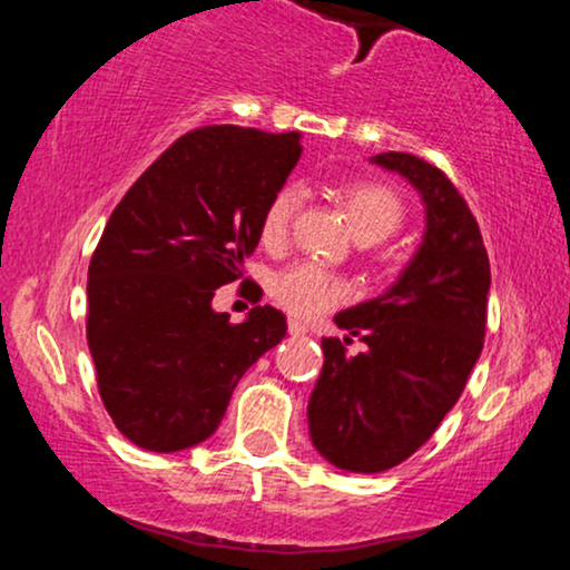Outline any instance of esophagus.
I'll list each match as a JSON object with an SVG mask.
<instances>
[{"label": "esophagus", "instance_id": "obj_1", "mask_svg": "<svg viewBox=\"0 0 570 570\" xmlns=\"http://www.w3.org/2000/svg\"><path fill=\"white\" fill-rule=\"evenodd\" d=\"M289 335H307V326L297 318H289Z\"/></svg>", "mask_w": 570, "mask_h": 570}]
</instances>
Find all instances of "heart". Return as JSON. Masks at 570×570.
I'll return each mask as SVG.
<instances>
[{
	"label": "heart",
	"mask_w": 570,
	"mask_h": 570,
	"mask_svg": "<svg viewBox=\"0 0 570 570\" xmlns=\"http://www.w3.org/2000/svg\"><path fill=\"white\" fill-rule=\"evenodd\" d=\"M345 214H348L351 230L358 244H381L399 230L404 217V208L399 195L391 187L377 181H353L340 189ZM299 195L294 187H284L273 195L263 214V240L267 246H281L289 235L294 212H297ZM273 294L286 311L299 318H316L322 313L343 303L348 297V286L335 273L313 263L292 265L273 281Z\"/></svg>",
	"instance_id": "obj_1"
}]
</instances>
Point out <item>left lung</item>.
Returning <instances> with one entry per match:
<instances>
[{"instance_id":"1","label":"left lung","mask_w":570,"mask_h":570,"mask_svg":"<svg viewBox=\"0 0 570 570\" xmlns=\"http://www.w3.org/2000/svg\"><path fill=\"white\" fill-rule=\"evenodd\" d=\"M417 189L426 230L383 294L340 311L348 335L324 337V367L307 402L313 448L343 472L394 469L453 410L482 353L490 263L480 225L453 181L407 153L370 158ZM358 336L365 351L344 353Z\"/></svg>"}]
</instances>
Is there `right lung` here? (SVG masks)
Returning <instances> with one entry per match:
<instances>
[{
    "label": "right lung",
    "mask_w": 570,
    "mask_h": 570,
    "mask_svg": "<svg viewBox=\"0 0 570 570\" xmlns=\"http://www.w3.org/2000/svg\"><path fill=\"white\" fill-rule=\"evenodd\" d=\"M299 134L208 126L144 171L104 227L88 267V348L122 436L176 453L217 431L244 372L286 335L284 313L214 311L244 276L273 195L297 166Z\"/></svg>",
    "instance_id": "1"
}]
</instances>
